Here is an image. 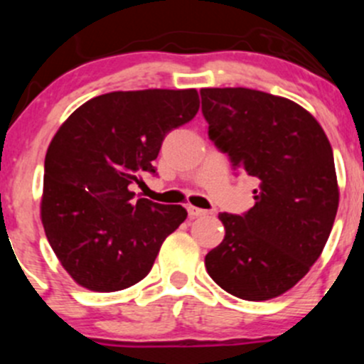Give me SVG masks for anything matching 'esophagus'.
Wrapping results in <instances>:
<instances>
[{
  "label": "esophagus",
  "mask_w": 364,
  "mask_h": 364,
  "mask_svg": "<svg viewBox=\"0 0 364 364\" xmlns=\"http://www.w3.org/2000/svg\"><path fill=\"white\" fill-rule=\"evenodd\" d=\"M188 215L192 216V218H199V216L208 215V211H205V209L196 208V205H188Z\"/></svg>",
  "instance_id": "34e87169"
}]
</instances>
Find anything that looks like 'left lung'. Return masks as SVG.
Masks as SVG:
<instances>
[{
    "mask_svg": "<svg viewBox=\"0 0 364 364\" xmlns=\"http://www.w3.org/2000/svg\"><path fill=\"white\" fill-rule=\"evenodd\" d=\"M200 97L209 139L259 179L250 211L218 215L225 237L205 269L229 294L273 299L310 271L331 234L340 200L331 144L289 98L248 87H204Z\"/></svg>",
    "mask_w": 364,
    "mask_h": 364,
    "instance_id": "1",
    "label": "left lung"
}]
</instances>
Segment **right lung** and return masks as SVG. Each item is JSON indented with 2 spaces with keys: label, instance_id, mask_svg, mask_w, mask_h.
I'll list each match as a JSON object with an SVG mask.
<instances>
[{
  "label": "right lung",
  "instance_id": "obj_1",
  "mask_svg": "<svg viewBox=\"0 0 364 364\" xmlns=\"http://www.w3.org/2000/svg\"><path fill=\"white\" fill-rule=\"evenodd\" d=\"M199 104L197 90L112 91L80 105L56 132L40 216L80 287L114 292L141 282L186 220L183 205L135 199L130 185L155 172L165 134L193 119Z\"/></svg>",
  "mask_w": 364,
  "mask_h": 364
}]
</instances>
